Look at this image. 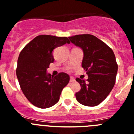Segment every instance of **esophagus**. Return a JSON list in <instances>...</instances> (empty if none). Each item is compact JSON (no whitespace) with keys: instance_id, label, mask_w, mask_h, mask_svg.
Returning a JSON list of instances; mask_svg holds the SVG:
<instances>
[{"instance_id":"esophagus-1","label":"esophagus","mask_w":134,"mask_h":134,"mask_svg":"<svg viewBox=\"0 0 134 134\" xmlns=\"http://www.w3.org/2000/svg\"><path fill=\"white\" fill-rule=\"evenodd\" d=\"M74 81H75V79H74V77H70V82H74Z\"/></svg>"}]
</instances>
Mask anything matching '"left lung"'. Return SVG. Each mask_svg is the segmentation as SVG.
Returning a JSON list of instances; mask_svg holds the SVG:
<instances>
[{
  "mask_svg": "<svg viewBox=\"0 0 134 134\" xmlns=\"http://www.w3.org/2000/svg\"><path fill=\"white\" fill-rule=\"evenodd\" d=\"M69 38L83 51L81 66L88 76L87 81L76 79L81 86L80 91L75 94L77 100L88 107L98 105L115 83L118 65L115 54L105 43L92 35H76Z\"/></svg>",
  "mask_w": 134,
  "mask_h": 134,
  "instance_id": "8db88e82",
  "label": "left lung"
}]
</instances>
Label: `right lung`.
<instances>
[{"label":"right lung","instance_id":"obj_1","mask_svg":"<svg viewBox=\"0 0 134 134\" xmlns=\"http://www.w3.org/2000/svg\"><path fill=\"white\" fill-rule=\"evenodd\" d=\"M66 43H70L67 37L40 35L19 54L16 70L19 83L27 99L37 107L46 109L57 104L69 81V75L65 73L55 77L47 73L49 65L54 62V49Z\"/></svg>","mask_w":134,"mask_h":134}]
</instances>
